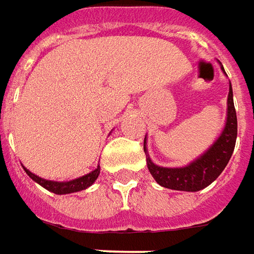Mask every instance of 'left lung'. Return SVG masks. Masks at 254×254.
Here are the masks:
<instances>
[{"mask_svg": "<svg viewBox=\"0 0 254 254\" xmlns=\"http://www.w3.org/2000/svg\"><path fill=\"white\" fill-rule=\"evenodd\" d=\"M222 71L225 72L223 66ZM226 73V72H225ZM237 138V118L236 109L233 104V91L232 83L229 82V95H227V112L226 122L222 129L219 138L204 150L200 156L192 160L190 163L179 166V168H165L153 163L149 158L146 148V136L143 142V150L146 153V165L153 176V179L160 186L172 190H183V192H197L207 188L215 182L219 175L223 172L232 158L235 150Z\"/></svg>", "mask_w": 254, "mask_h": 254, "instance_id": "1", "label": "left lung"}]
</instances>
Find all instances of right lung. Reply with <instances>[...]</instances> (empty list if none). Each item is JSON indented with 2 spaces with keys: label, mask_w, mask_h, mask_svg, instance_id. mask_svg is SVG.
Returning a JSON list of instances; mask_svg holds the SVG:
<instances>
[{
  "label": "right lung",
  "mask_w": 254,
  "mask_h": 254,
  "mask_svg": "<svg viewBox=\"0 0 254 254\" xmlns=\"http://www.w3.org/2000/svg\"><path fill=\"white\" fill-rule=\"evenodd\" d=\"M24 171L27 172V175L38 185H41L42 188H45L47 190L55 193V194H68V193H75V192H81V190H85L88 189L89 186H92L95 183V181L98 179L99 173H101V168L98 165V168L94 169L92 172L83 175V176H79L76 179H72V181H66V182H55V181H48V179H42L37 176L35 173H32L31 171H28L25 166H22Z\"/></svg>",
  "instance_id": "right-lung-1"
}]
</instances>
